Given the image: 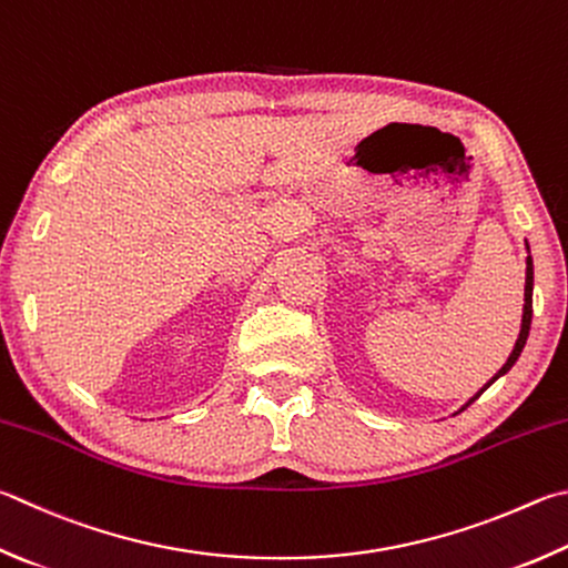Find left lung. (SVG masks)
I'll use <instances>...</instances> for the list:
<instances>
[{"label":"left lung","instance_id":"left-lung-1","mask_svg":"<svg viewBox=\"0 0 568 568\" xmlns=\"http://www.w3.org/2000/svg\"><path fill=\"white\" fill-rule=\"evenodd\" d=\"M527 248H529V245H527ZM531 295H534V261H531V255H527V285H524V315H521V329H519V337H517V345H514V349H511V355H509V359H507V363H504V367L499 369V373L497 375H494L491 379H489V383L487 385H484L479 392H477V395H474L469 402H467V405H464L462 409H467L469 405H471V402L474 399H477L479 395H481V392L484 389H487L489 385H494V383H497V379L501 377V375H507L509 373V369L514 367V363H517V359H519V355H521V349H524V345H527V337H529V327H531ZM459 409V412H462Z\"/></svg>","mask_w":568,"mask_h":568}]
</instances>
